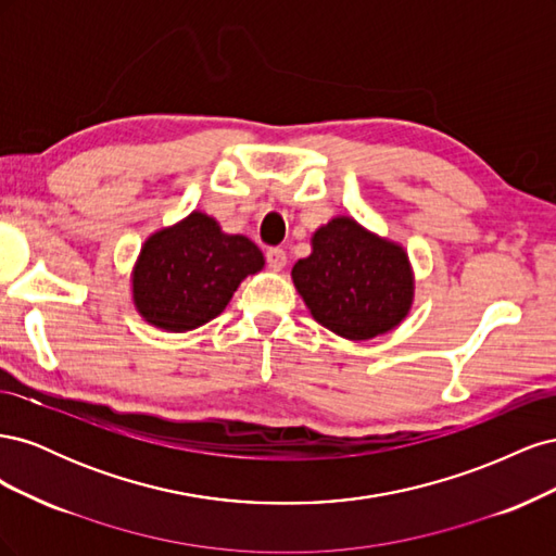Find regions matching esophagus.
<instances>
[{"label": "esophagus", "instance_id": "esophagus-1", "mask_svg": "<svg viewBox=\"0 0 556 556\" xmlns=\"http://www.w3.org/2000/svg\"><path fill=\"white\" fill-rule=\"evenodd\" d=\"M266 262H268V268H274V271H282L285 264H288V255H285L282 248H268Z\"/></svg>", "mask_w": 556, "mask_h": 556}]
</instances>
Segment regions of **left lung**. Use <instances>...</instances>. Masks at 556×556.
<instances>
[{
	"instance_id": "obj_1",
	"label": "left lung",
	"mask_w": 556,
	"mask_h": 556,
	"mask_svg": "<svg viewBox=\"0 0 556 556\" xmlns=\"http://www.w3.org/2000/svg\"><path fill=\"white\" fill-rule=\"evenodd\" d=\"M313 252L292 266L294 288L315 323L348 341H368L408 317L415 276L408 252L339 215L311 239Z\"/></svg>"
}]
</instances>
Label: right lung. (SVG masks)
Masks as SVG:
<instances>
[{"label": "right lung", "mask_w": 556, "mask_h": 556, "mask_svg": "<svg viewBox=\"0 0 556 556\" xmlns=\"http://www.w3.org/2000/svg\"><path fill=\"white\" fill-rule=\"evenodd\" d=\"M264 268L262 250L192 211L150 233L131 271L137 313L164 331H192L220 315L248 276Z\"/></svg>", "instance_id": "1"}]
</instances>
